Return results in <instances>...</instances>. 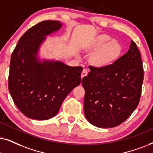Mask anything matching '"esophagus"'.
I'll return each mask as SVG.
<instances>
[{"label":"esophagus","instance_id":"1","mask_svg":"<svg viewBox=\"0 0 153 153\" xmlns=\"http://www.w3.org/2000/svg\"><path fill=\"white\" fill-rule=\"evenodd\" d=\"M88 71L87 70L86 68H84L83 69V71H82V73H81V78H84L85 76H86L87 75H88Z\"/></svg>","mask_w":153,"mask_h":153}]
</instances>
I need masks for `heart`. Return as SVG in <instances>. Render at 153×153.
<instances>
[{
	"label": "heart",
	"instance_id": "1",
	"mask_svg": "<svg viewBox=\"0 0 153 153\" xmlns=\"http://www.w3.org/2000/svg\"><path fill=\"white\" fill-rule=\"evenodd\" d=\"M85 49L92 53L91 60L94 65L104 67L115 62L121 56L122 48L119 42L112 40L107 34L97 36L86 46Z\"/></svg>",
	"mask_w": 153,
	"mask_h": 153
}]
</instances>
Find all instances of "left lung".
<instances>
[{"label":"left lung","instance_id":"8db88e82","mask_svg":"<svg viewBox=\"0 0 153 153\" xmlns=\"http://www.w3.org/2000/svg\"><path fill=\"white\" fill-rule=\"evenodd\" d=\"M82 80L85 91L84 113L91 124L112 128L122 123L138 107L143 81V66L136 44L113 64L96 68Z\"/></svg>","mask_w":153,"mask_h":153}]
</instances>
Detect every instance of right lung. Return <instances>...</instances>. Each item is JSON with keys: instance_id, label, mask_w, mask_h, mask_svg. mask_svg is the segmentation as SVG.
I'll use <instances>...</instances> for the list:
<instances>
[{"instance_id": "obj_1", "label": "right lung", "mask_w": 153, "mask_h": 153, "mask_svg": "<svg viewBox=\"0 0 153 153\" xmlns=\"http://www.w3.org/2000/svg\"><path fill=\"white\" fill-rule=\"evenodd\" d=\"M61 27L59 21L39 22L21 36L11 56L10 94L19 110L30 119L46 120L56 115L65 98L81 82L82 67L38 59L46 36Z\"/></svg>"}]
</instances>
